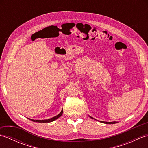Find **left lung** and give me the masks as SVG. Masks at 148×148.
I'll list each match as a JSON object with an SVG mask.
<instances>
[{
	"instance_id": "1",
	"label": "left lung",
	"mask_w": 148,
	"mask_h": 148,
	"mask_svg": "<svg viewBox=\"0 0 148 148\" xmlns=\"http://www.w3.org/2000/svg\"><path fill=\"white\" fill-rule=\"evenodd\" d=\"M89 116L91 118L95 119V118H93V117H92V116ZM99 121L103 123H106V124H114V123H116V121H112V122H106V121Z\"/></svg>"
}]
</instances>
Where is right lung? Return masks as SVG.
Segmentation results:
<instances>
[{"instance_id":"1","label":"right lung","mask_w":148,"mask_h":148,"mask_svg":"<svg viewBox=\"0 0 148 148\" xmlns=\"http://www.w3.org/2000/svg\"><path fill=\"white\" fill-rule=\"evenodd\" d=\"M63 114V109H62L61 112H60V114H58V115H56V116H54V117H53L50 119H30L31 121H34V122H38V123H49V122H52L53 121L56 120V119H58V118L60 117V116L62 115Z\"/></svg>"}]
</instances>
